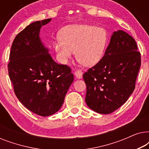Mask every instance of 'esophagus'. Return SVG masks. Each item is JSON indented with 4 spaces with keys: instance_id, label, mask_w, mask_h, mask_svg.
Returning <instances> with one entry per match:
<instances>
[{
    "instance_id": "34e87169",
    "label": "esophagus",
    "mask_w": 149,
    "mask_h": 149,
    "mask_svg": "<svg viewBox=\"0 0 149 149\" xmlns=\"http://www.w3.org/2000/svg\"><path fill=\"white\" fill-rule=\"evenodd\" d=\"M74 74L75 76H76V77L77 79H82L83 77V72L81 70H76L74 72Z\"/></svg>"
}]
</instances>
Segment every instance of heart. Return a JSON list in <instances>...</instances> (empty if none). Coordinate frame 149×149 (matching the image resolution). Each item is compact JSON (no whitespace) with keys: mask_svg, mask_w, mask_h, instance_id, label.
Segmentation results:
<instances>
[{"mask_svg":"<svg viewBox=\"0 0 149 149\" xmlns=\"http://www.w3.org/2000/svg\"><path fill=\"white\" fill-rule=\"evenodd\" d=\"M61 38L55 42L58 60L67 64L76 52L77 59L86 66H93L102 58L108 41V34L102 28L90 25L66 27Z\"/></svg>","mask_w":149,"mask_h":149,"instance_id":"b5f03b06","label":"heart"}]
</instances>
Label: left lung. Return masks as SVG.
Listing matches in <instances>:
<instances>
[{
    "mask_svg": "<svg viewBox=\"0 0 149 149\" xmlns=\"http://www.w3.org/2000/svg\"><path fill=\"white\" fill-rule=\"evenodd\" d=\"M135 40L123 30L112 34L102 58L83 75L85 102L96 113L110 114L121 107L135 89L141 65Z\"/></svg>",
    "mask_w": 149,
    "mask_h": 149,
    "instance_id": "left-lung-1",
    "label": "left lung"
}]
</instances>
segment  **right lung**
<instances>
[{
    "label": "right lung",
    "mask_w": 149,
    "mask_h": 149,
    "mask_svg": "<svg viewBox=\"0 0 149 149\" xmlns=\"http://www.w3.org/2000/svg\"><path fill=\"white\" fill-rule=\"evenodd\" d=\"M51 20L34 22L15 36L8 64L18 100L26 109L42 117L60 109L74 81L70 67L57 64L40 40V28Z\"/></svg>",
    "instance_id": "obj_1"
}]
</instances>
